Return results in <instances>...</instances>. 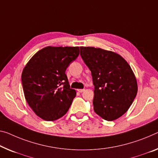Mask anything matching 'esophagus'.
Returning a JSON list of instances; mask_svg holds the SVG:
<instances>
[{"instance_id": "esophagus-1", "label": "esophagus", "mask_w": 158, "mask_h": 158, "mask_svg": "<svg viewBox=\"0 0 158 158\" xmlns=\"http://www.w3.org/2000/svg\"><path fill=\"white\" fill-rule=\"evenodd\" d=\"M85 89H77V92H79V93H82V92H84Z\"/></svg>"}]
</instances>
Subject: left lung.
I'll return each mask as SVG.
<instances>
[{
	"instance_id": "left-lung-1",
	"label": "left lung",
	"mask_w": 158,
	"mask_h": 158,
	"mask_svg": "<svg viewBox=\"0 0 158 158\" xmlns=\"http://www.w3.org/2000/svg\"><path fill=\"white\" fill-rule=\"evenodd\" d=\"M80 48L93 77L94 112L104 120L117 119L127 112L137 94V81L131 68L113 52L89 47Z\"/></svg>"
}]
</instances>
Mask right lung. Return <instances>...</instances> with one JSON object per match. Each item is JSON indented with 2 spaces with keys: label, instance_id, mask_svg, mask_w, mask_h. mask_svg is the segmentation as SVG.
Returning a JSON list of instances; mask_svg holds the SVG:
<instances>
[{
  "label": "right lung",
  "instance_id": "obj_1",
  "mask_svg": "<svg viewBox=\"0 0 158 158\" xmlns=\"http://www.w3.org/2000/svg\"><path fill=\"white\" fill-rule=\"evenodd\" d=\"M79 52L78 47H47L24 68L22 84L25 99L42 119H59L69 110L76 92L70 87L65 71Z\"/></svg>",
  "mask_w": 158,
  "mask_h": 158
}]
</instances>
